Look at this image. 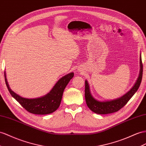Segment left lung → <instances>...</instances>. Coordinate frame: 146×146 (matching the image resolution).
<instances>
[{"instance_id": "left-lung-1", "label": "left lung", "mask_w": 146, "mask_h": 146, "mask_svg": "<svg viewBox=\"0 0 146 146\" xmlns=\"http://www.w3.org/2000/svg\"><path fill=\"white\" fill-rule=\"evenodd\" d=\"M140 66L139 76L137 78L136 84H134L132 89L121 98L112 100L110 101L100 102L96 100L91 94L88 81H85V99L89 109L98 114H109L114 113V112L120 110L128 103L130 99L135 94L141 83L143 73V65L142 63L141 56L140 58Z\"/></svg>"}]
</instances>
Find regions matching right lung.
Here are the masks:
<instances>
[{
    "instance_id": "add662e5",
    "label": "right lung",
    "mask_w": 146,
    "mask_h": 146,
    "mask_svg": "<svg viewBox=\"0 0 146 146\" xmlns=\"http://www.w3.org/2000/svg\"><path fill=\"white\" fill-rule=\"evenodd\" d=\"M5 81L10 94L20 104L25 110L33 114L46 115L53 113L60 104L62 95L65 87L74 76L73 73H70L59 80L49 93L46 96L36 99H26L21 98L11 90L9 88L4 73Z\"/></svg>"
}]
</instances>
